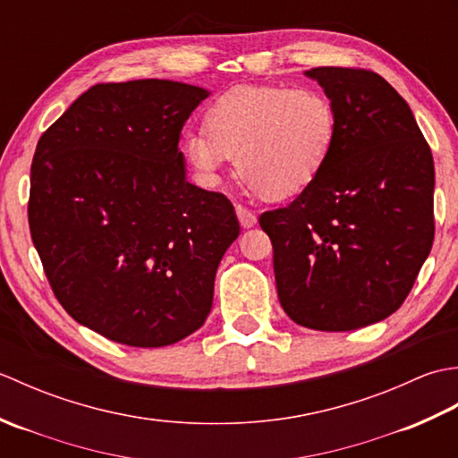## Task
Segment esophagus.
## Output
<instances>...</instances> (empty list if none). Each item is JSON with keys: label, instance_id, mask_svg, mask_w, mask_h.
<instances>
[{"label": "esophagus", "instance_id": "esophagus-1", "mask_svg": "<svg viewBox=\"0 0 458 458\" xmlns=\"http://www.w3.org/2000/svg\"><path fill=\"white\" fill-rule=\"evenodd\" d=\"M236 216H238L240 224H242V226H244V228H251V226H254V224L258 222L256 214L251 212L250 208L242 207V204H238V207H236Z\"/></svg>", "mask_w": 458, "mask_h": 458}]
</instances>
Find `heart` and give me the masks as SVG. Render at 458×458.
<instances>
[{
	"label": "heart",
	"mask_w": 458,
	"mask_h": 458,
	"mask_svg": "<svg viewBox=\"0 0 458 458\" xmlns=\"http://www.w3.org/2000/svg\"><path fill=\"white\" fill-rule=\"evenodd\" d=\"M182 153L200 181L216 182L234 157L236 173L264 199L295 197L325 169L336 145L333 100L309 86L242 84L218 96Z\"/></svg>",
	"instance_id": "heart-1"
}]
</instances>
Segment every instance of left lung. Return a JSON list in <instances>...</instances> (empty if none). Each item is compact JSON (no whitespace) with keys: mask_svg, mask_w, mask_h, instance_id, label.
Wrapping results in <instances>:
<instances>
[{"mask_svg":"<svg viewBox=\"0 0 458 458\" xmlns=\"http://www.w3.org/2000/svg\"><path fill=\"white\" fill-rule=\"evenodd\" d=\"M338 118L325 169L259 226L279 303L297 325L343 333L395 313L433 246L435 167L410 106L366 68L305 72Z\"/></svg>","mask_w":458,"mask_h":458,"instance_id":"8db88e82","label":"left lung"}]
</instances>
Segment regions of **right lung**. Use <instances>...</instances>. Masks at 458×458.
<instances>
[{"instance_id":"add662e5","label":"right lung","mask_w":458,"mask_h":458,"mask_svg":"<svg viewBox=\"0 0 458 458\" xmlns=\"http://www.w3.org/2000/svg\"><path fill=\"white\" fill-rule=\"evenodd\" d=\"M207 96L157 79L96 84L37 143L27 212L45 276L76 323L114 343L169 346L210 313L240 224L184 174L181 130Z\"/></svg>"}]
</instances>
